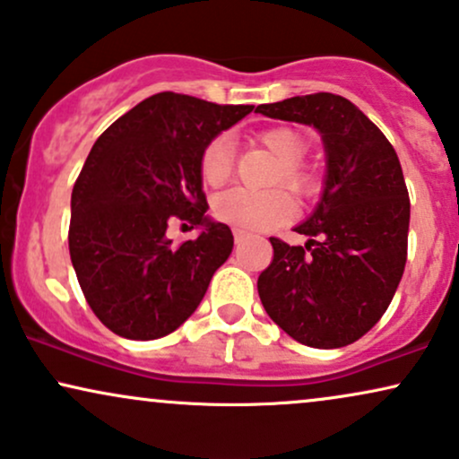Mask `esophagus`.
<instances>
[{"instance_id":"1","label":"esophagus","mask_w":459,"mask_h":459,"mask_svg":"<svg viewBox=\"0 0 459 459\" xmlns=\"http://www.w3.org/2000/svg\"><path fill=\"white\" fill-rule=\"evenodd\" d=\"M247 236H248V231H247V230H242V228H234V240H236V242L245 240Z\"/></svg>"}]
</instances>
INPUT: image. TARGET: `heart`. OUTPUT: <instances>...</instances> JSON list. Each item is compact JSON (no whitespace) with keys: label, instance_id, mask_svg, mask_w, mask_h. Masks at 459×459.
Masks as SVG:
<instances>
[{"label":"heart","instance_id":"1","mask_svg":"<svg viewBox=\"0 0 459 459\" xmlns=\"http://www.w3.org/2000/svg\"><path fill=\"white\" fill-rule=\"evenodd\" d=\"M257 143L265 146L279 160L274 169L273 185H285L299 197L313 195L319 186V177L304 157L310 149L308 138L299 129L290 126L268 127L257 134ZM234 169V151L225 135H217L204 146L200 155V177L206 185L219 186L231 177ZM293 202L282 189L247 191L236 186L219 194L212 202L214 217L225 223L247 230H265L285 223L293 217Z\"/></svg>","mask_w":459,"mask_h":459}]
</instances>
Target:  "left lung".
Listing matches in <instances>:
<instances>
[{"label":"left lung","mask_w":459,"mask_h":459,"mask_svg":"<svg viewBox=\"0 0 459 459\" xmlns=\"http://www.w3.org/2000/svg\"><path fill=\"white\" fill-rule=\"evenodd\" d=\"M255 112L313 126L327 152L324 197L296 228L308 242L270 238L274 255L257 279L259 298L298 342L347 347L377 325L404 274L411 200L403 166L385 134L341 95H298Z\"/></svg>","instance_id":"obj_1"}]
</instances>
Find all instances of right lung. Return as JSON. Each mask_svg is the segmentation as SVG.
Wrapping results in <instances>:
<instances>
[{
	"mask_svg": "<svg viewBox=\"0 0 459 459\" xmlns=\"http://www.w3.org/2000/svg\"><path fill=\"white\" fill-rule=\"evenodd\" d=\"M253 106L191 95H151L93 144L72 189V265L95 316L129 341H152L183 325L234 247L211 223L200 155ZM204 224L195 241L172 246L167 225Z\"/></svg>",
	"mask_w": 459,
	"mask_h": 459,
	"instance_id": "obj_1",
	"label": "right lung"
}]
</instances>
